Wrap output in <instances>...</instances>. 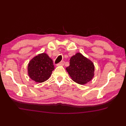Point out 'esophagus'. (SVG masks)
Returning <instances> with one entry per match:
<instances>
[{
	"label": "esophagus",
	"instance_id": "obj_1",
	"mask_svg": "<svg viewBox=\"0 0 126 126\" xmlns=\"http://www.w3.org/2000/svg\"><path fill=\"white\" fill-rule=\"evenodd\" d=\"M64 63H65V61H61L60 63H59L57 64V66H63L64 65Z\"/></svg>",
	"mask_w": 126,
	"mask_h": 126
}]
</instances>
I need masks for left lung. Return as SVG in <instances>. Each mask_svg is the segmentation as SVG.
<instances>
[{
  "label": "left lung",
  "mask_w": 126,
  "mask_h": 126,
  "mask_svg": "<svg viewBox=\"0 0 126 126\" xmlns=\"http://www.w3.org/2000/svg\"><path fill=\"white\" fill-rule=\"evenodd\" d=\"M66 69L72 80L80 85H85L89 82L94 75L93 63L80 53L72 56L69 66Z\"/></svg>",
  "instance_id": "1"
}]
</instances>
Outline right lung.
I'll return each instance as SVG.
<instances>
[{
  "mask_svg": "<svg viewBox=\"0 0 126 126\" xmlns=\"http://www.w3.org/2000/svg\"><path fill=\"white\" fill-rule=\"evenodd\" d=\"M54 69L53 60L45 53L39 54L32 58L27 66L29 77L39 83L48 80Z\"/></svg>",
  "mask_w": 126,
  "mask_h": 126,
  "instance_id": "1",
  "label": "right lung"
}]
</instances>
